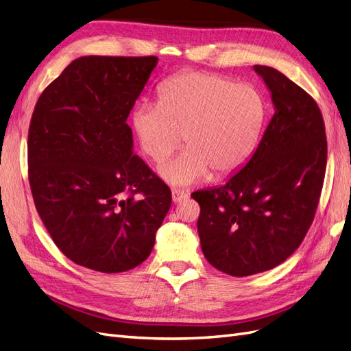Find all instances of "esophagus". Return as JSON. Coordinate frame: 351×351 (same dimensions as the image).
Wrapping results in <instances>:
<instances>
[{
  "instance_id": "esophagus-1",
  "label": "esophagus",
  "mask_w": 351,
  "mask_h": 351,
  "mask_svg": "<svg viewBox=\"0 0 351 351\" xmlns=\"http://www.w3.org/2000/svg\"><path fill=\"white\" fill-rule=\"evenodd\" d=\"M171 196H173L174 204H178V202H182L183 199L187 197V195L183 192V190H180V189H173L171 190Z\"/></svg>"
}]
</instances>
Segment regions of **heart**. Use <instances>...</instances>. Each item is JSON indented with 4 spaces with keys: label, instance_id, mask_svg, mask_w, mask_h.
Returning <instances> with one entry per match:
<instances>
[{
    "label": "heart",
    "instance_id": "b5f03b06",
    "mask_svg": "<svg viewBox=\"0 0 351 351\" xmlns=\"http://www.w3.org/2000/svg\"><path fill=\"white\" fill-rule=\"evenodd\" d=\"M267 104L258 88L206 71H183L158 89V104L133 111L141 151L159 164L183 142L184 149L159 167L167 183L184 187L206 177L226 178L249 161L259 142Z\"/></svg>",
    "mask_w": 351,
    "mask_h": 351
}]
</instances>
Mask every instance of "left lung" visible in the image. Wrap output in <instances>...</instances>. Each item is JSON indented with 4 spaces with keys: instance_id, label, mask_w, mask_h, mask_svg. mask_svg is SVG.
Here are the masks:
<instances>
[{
    "instance_id": "obj_1",
    "label": "left lung",
    "mask_w": 351,
    "mask_h": 351,
    "mask_svg": "<svg viewBox=\"0 0 351 351\" xmlns=\"http://www.w3.org/2000/svg\"><path fill=\"white\" fill-rule=\"evenodd\" d=\"M274 102L256 151L215 189L199 190L197 231L212 267L232 277L268 271L300 246L324 186L326 134L316 101L282 73L254 66Z\"/></svg>"
}]
</instances>
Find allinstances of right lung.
Segmentation results:
<instances>
[{
  "mask_svg": "<svg viewBox=\"0 0 351 351\" xmlns=\"http://www.w3.org/2000/svg\"><path fill=\"white\" fill-rule=\"evenodd\" d=\"M158 58L74 60L35 105L27 173L38 214L74 263L124 272L151 254L171 190L133 149L127 117Z\"/></svg>",
  "mask_w": 351,
  "mask_h": 351,
  "instance_id": "1",
  "label": "right lung"
}]
</instances>
